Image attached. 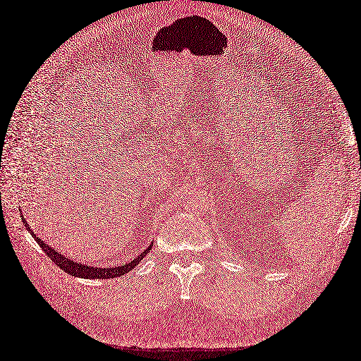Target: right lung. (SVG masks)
Returning <instances> with one entry per match:
<instances>
[{
  "instance_id": "right-lung-1",
  "label": "right lung",
  "mask_w": 361,
  "mask_h": 361,
  "mask_svg": "<svg viewBox=\"0 0 361 361\" xmlns=\"http://www.w3.org/2000/svg\"><path fill=\"white\" fill-rule=\"evenodd\" d=\"M22 221H23V224H25V228L28 229V232L34 236L37 244H38L39 247H42V250L50 257V260H51L53 263H55V264H58L63 272L70 274V275H73V276H78V278L109 279V278H116V276H120V275H125V274L130 272L133 268H135V266L145 257L147 252H149V251L152 250V247H153V243H152L149 247H147V248L141 252V255H138L135 259L130 260V262L126 263V264L114 266V268H93V266L78 263V262H75V260H73V259H70V257H66V256L61 255V251H58L56 248H53V247H50L49 244H46V243L43 241V239H39V238L32 232V229L30 228L28 223H26V220L23 219V216H22Z\"/></svg>"
}]
</instances>
